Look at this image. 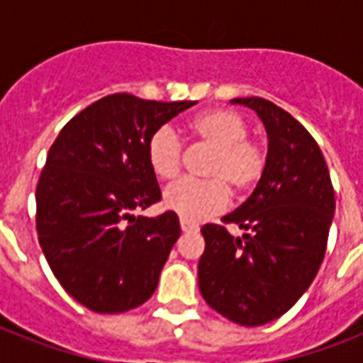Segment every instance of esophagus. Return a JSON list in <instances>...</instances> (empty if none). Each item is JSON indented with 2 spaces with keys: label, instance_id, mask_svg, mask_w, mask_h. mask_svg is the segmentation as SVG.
Returning <instances> with one entry per match:
<instances>
[{
  "label": "esophagus",
  "instance_id": "obj_1",
  "mask_svg": "<svg viewBox=\"0 0 363 363\" xmlns=\"http://www.w3.org/2000/svg\"><path fill=\"white\" fill-rule=\"evenodd\" d=\"M181 230L182 233H196L198 232V226H194V224H190L186 220H181Z\"/></svg>",
  "mask_w": 363,
  "mask_h": 363
}]
</instances>
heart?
I'll use <instances>...</instances> for the list:
<instances>
[{
    "label": "heart",
    "mask_w": 363,
    "mask_h": 363,
    "mask_svg": "<svg viewBox=\"0 0 363 363\" xmlns=\"http://www.w3.org/2000/svg\"><path fill=\"white\" fill-rule=\"evenodd\" d=\"M199 141L215 148L207 167L209 181L181 179L165 188L164 205L190 224L209 220L224 211L230 190L248 192L265 171V152L258 143L247 139L248 125L241 115L228 109L201 113L190 122ZM150 169L160 179H173L181 171L182 143L169 125L160 128L147 143Z\"/></svg>",
    "instance_id": "heart-1"
}]
</instances>
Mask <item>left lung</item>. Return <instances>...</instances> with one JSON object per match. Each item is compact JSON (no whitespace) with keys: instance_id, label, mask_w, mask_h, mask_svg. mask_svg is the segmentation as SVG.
<instances>
[{"instance_id":"8db88e82","label":"left lung","mask_w":363,"mask_h":363,"mask_svg":"<svg viewBox=\"0 0 363 363\" xmlns=\"http://www.w3.org/2000/svg\"><path fill=\"white\" fill-rule=\"evenodd\" d=\"M232 104L264 122L267 162L247 201L222 218L238 224L241 238L216 224L201 228L199 292L228 320L262 326L292 309L320 269L335 194L320 148L290 113L264 98Z\"/></svg>"}]
</instances>
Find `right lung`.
<instances>
[{"instance_id":"add662e5","label":"right lung","mask_w":363,"mask_h":363,"mask_svg":"<svg viewBox=\"0 0 363 363\" xmlns=\"http://www.w3.org/2000/svg\"><path fill=\"white\" fill-rule=\"evenodd\" d=\"M198 101L113 94L73 116L37 184V235L54 277L94 313H124L158 286L181 235L175 213L135 216L162 199L147 143Z\"/></svg>"}]
</instances>
